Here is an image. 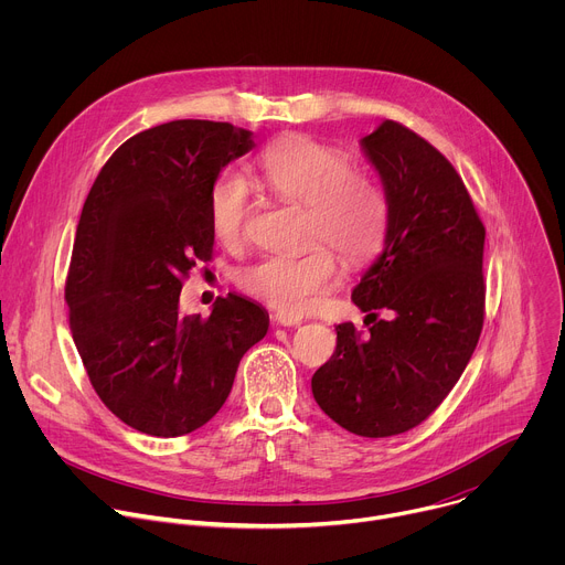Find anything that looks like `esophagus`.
Segmentation results:
<instances>
[{
	"label": "esophagus",
	"mask_w": 565,
	"mask_h": 565,
	"mask_svg": "<svg viewBox=\"0 0 565 565\" xmlns=\"http://www.w3.org/2000/svg\"><path fill=\"white\" fill-rule=\"evenodd\" d=\"M279 327H299L301 324V317L299 315H290V312H277L273 317Z\"/></svg>",
	"instance_id": "obj_1"
}]
</instances>
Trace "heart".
Returning <instances> with one entry per match:
<instances>
[{
	"mask_svg": "<svg viewBox=\"0 0 565 565\" xmlns=\"http://www.w3.org/2000/svg\"><path fill=\"white\" fill-rule=\"evenodd\" d=\"M264 185L281 201L308 207V241H327L347 264L360 266L380 248L388 225L382 190L353 172L351 156L308 136H286L259 158ZM210 225L225 246L244 238L250 214V188L244 177L223 172L210 188ZM338 277V259L329 246H312L299 257H266L241 270L238 284L248 295L281 312H306Z\"/></svg>",
	"mask_w": 565,
	"mask_h": 565,
	"instance_id": "obj_1",
	"label": "heart"
}]
</instances>
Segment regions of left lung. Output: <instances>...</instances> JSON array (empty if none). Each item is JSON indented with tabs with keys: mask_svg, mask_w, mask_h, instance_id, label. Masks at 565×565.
Returning <instances> with one entry per match:
<instances>
[{
	"mask_svg": "<svg viewBox=\"0 0 565 565\" xmlns=\"http://www.w3.org/2000/svg\"><path fill=\"white\" fill-rule=\"evenodd\" d=\"M388 205L377 259L353 288L369 335L338 324L312 395L351 434H405L436 412L462 375L482 329V227L449 160L425 138L384 120L360 140ZM386 309V320L374 310Z\"/></svg>",
	"mask_w": 565,
	"mask_h": 565,
	"instance_id": "obj_1",
	"label": "left lung"
}]
</instances>
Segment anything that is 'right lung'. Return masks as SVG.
I'll return each instance as SVG.
<instances>
[{
    "mask_svg": "<svg viewBox=\"0 0 565 565\" xmlns=\"http://www.w3.org/2000/svg\"><path fill=\"white\" fill-rule=\"evenodd\" d=\"M253 147L230 122L145 129L111 153L79 214L64 288L73 342L107 409L147 436L203 427L268 333L266 308L234 292L210 317L179 312L183 277L212 257L210 188Z\"/></svg>",
    "mask_w": 565,
    "mask_h": 565,
    "instance_id": "obj_1",
    "label": "right lung"
}]
</instances>
